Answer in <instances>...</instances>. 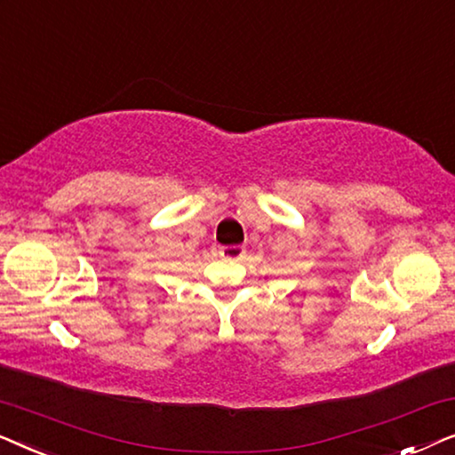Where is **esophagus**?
<instances>
[{"label":"esophagus","instance_id":"obj_1","mask_svg":"<svg viewBox=\"0 0 455 455\" xmlns=\"http://www.w3.org/2000/svg\"><path fill=\"white\" fill-rule=\"evenodd\" d=\"M244 248L242 246H221L220 248V257L226 260H240L244 259Z\"/></svg>","mask_w":455,"mask_h":455}]
</instances>
